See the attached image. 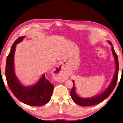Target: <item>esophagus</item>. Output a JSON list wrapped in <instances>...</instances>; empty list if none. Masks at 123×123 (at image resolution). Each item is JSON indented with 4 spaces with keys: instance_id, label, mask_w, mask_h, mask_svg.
<instances>
[{
    "instance_id": "34e87169",
    "label": "esophagus",
    "mask_w": 123,
    "mask_h": 123,
    "mask_svg": "<svg viewBox=\"0 0 123 123\" xmlns=\"http://www.w3.org/2000/svg\"><path fill=\"white\" fill-rule=\"evenodd\" d=\"M55 73L57 75L56 80L60 82L64 81L65 80L64 73H63V68L62 66H58L55 69Z\"/></svg>"
}]
</instances>
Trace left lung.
<instances>
[{"label": "left lung", "mask_w": 123, "mask_h": 123, "mask_svg": "<svg viewBox=\"0 0 123 123\" xmlns=\"http://www.w3.org/2000/svg\"><path fill=\"white\" fill-rule=\"evenodd\" d=\"M109 43L111 45V50L112 51V53L115 58V67H116V71H115V75L113 79V80L111 82L109 87L106 90L104 91L103 93L100 94V95L96 96V97L92 98H82L78 96L75 93V86H74V82L73 81V86L70 92V95L71 96V98L73 99L74 103L78 104L80 106H93L96 104H98L104 101L106 98H107L108 96L110 95L111 93L113 91L114 89L115 88L116 85L117 84V79H118V71L119 69V65H118V57L117 55L115 53V52L114 50V48L112 46V44L111 42H109Z\"/></svg>", "instance_id": "obj_1"}]
</instances>
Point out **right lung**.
<instances>
[{
    "label": "right lung",
    "mask_w": 123,
    "mask_h": 123,
    "mask_svg": "<svg viewBox=\"0 0 123 123\" xmlns=\"http://www.w3.org/2000/svg\"><path fill=\"white\" fill-rule=\"evenodd\" d=\"M25 37H19L12 44L6 58V77L8 86L15 97L25 104L33 106H41L50 101L54 86L43 75L35 85L30 87L23 86L15 75L14 55L16 44L23 40Z\"/></svg>",
    "instance_id": "1"
}]
</instances>
